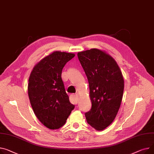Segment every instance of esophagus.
Returning a JSON list of instances; mask_svg holds the SVG:
<instances>
[{
  "label": "esophagus",
  "instance_id": "1",
  "mask_svg": "<svg viewBox=\"0 0 154 154\" xmlns=\"http://www.w3.org/2000/svg\"><path fill=\"white\" fill-rule=\"evenodd\" d=\"M70 100L71 102L74 104H77L78 103V100H79V96L77 94H73L70 97Z\"/></svg>",
  "mask_w": 154,
  "mask_h": 154
}]
</instances>
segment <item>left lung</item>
Returning a JSON list of instances; mask_svg holds the SVG:
<instances>
[{
	"mask_svg": "<svg viewBox=\"0 0 154 154\" xmlns=\"http://www.w3.org/2000/svg\"><path fill=\"white\" fill-rule=\"evenodd\" d=\"M87 75L91 109L85 112L92 128L102 131L115 119L124 91V79L115 60L105 51L91 49L77 54Z\"/></svg>",
	"mask_w": 154,
	"mask_h": 154,
	"instance_id": "1",
	"label": "left lung"
}]
</instances>
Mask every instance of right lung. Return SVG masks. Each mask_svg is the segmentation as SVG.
I'll return each instance as SVG.
<instances>
[{"label": "right lung", "instance_id": "right-lung-1", "mask_svg": "<svg viewBox=\"0 0 154 154\" xmlns=\"http://www.w3.org/2000/svg\"><path fill=\"white\" fill-rule=\"evenodd\" d=\"M73 53L54 51L36 64L30 74L28 93L37 118L46 128L57 129L65 125L75 106L70 103L61 78Z\"/></svg>", "mask_w": 154, "mask_h": 154}]
</instances>
